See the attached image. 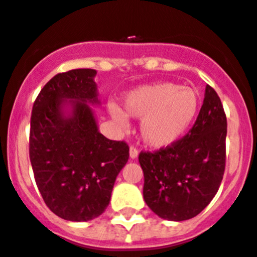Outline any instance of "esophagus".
<instances>
[{
    "label": "esophagus",
    "mask_w": 257,
    "mask_h": 257,
    "mask_svg": "<svg viewBox=\"0 0 257 257\" xmlns=\"http://www.w3.org/2000/svg\"><path fill=\"white\" fill-rule=\"evenodd\" d=\"M138 156H139V151L135 147H130V158L135 160V158H138Z\"/></svg>",
    "instance_id": "1"
}]
</instances>
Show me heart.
I'll list each match as a JSON object with an SVG mask.
<instances>
[{"instance_id":"1","label":"heart","mask_w":257,"mask_h":257,"mask_svg":"<svg viewBox=\"0 0 257 257\" xmlns=\"http://www.w3.org/2000/svg\"><path fill=\"white\" fill-rule=\"evenodd\" d=\"M122 103L127 115L142 119L140 134L145 144L163 149L187 135L198 115L201 96L196 88L165 81L127 92ZM109 112L115 122L124 124L122 110L110 106Z\"/></svg>"}]
</instances>
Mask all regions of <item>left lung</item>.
I'll return each mask as SVG.
<instances>
[{
	"label": "left lung",
	"instance_id": "8db88e82",
	"mask_svg": "<svg viewBox=\"0 0 257 257\" xmlns=\"http://www.w3.org/2000/svg\"><path fill=\"white\" fill-rule=\"evenodd\" d=\"M225 139V112L219 95L207 85L203 105L189 133L172 147L139 154L148 207L170 221L197 216L221 184Z\"/></svg>",
	"mask_w": 257,
	"mask_h": 257
}]
</instances>
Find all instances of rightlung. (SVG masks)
Segmentation results:
<instances>
[{
  "mask_svg": "<svg viewBox=\"0 0 257 257\" xmlns=\"http://www.w3.org/2000/svg\"><path fill=\"white\" fill-rule=\"evenodd\" d=\"M95 69L52 77L33 104L29 158L36 184L52 212L88 221L108 207L128 145L99 133L90 104H99Z\"/></svg>",
  "mask_w": 257,
  "mask_h": 257,
  "instance_id": "add662e5",
  "label": "right lung"
}]
</instances>
